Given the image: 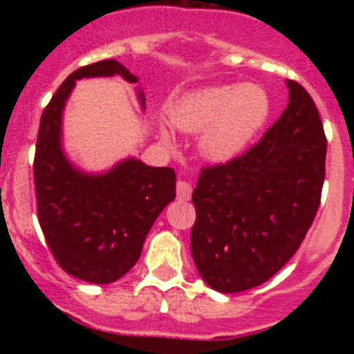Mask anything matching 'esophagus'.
I'll return each mask as SVG.
<instances>
[{"label":"esophagus","instance_id":"obj_1","mask_svg":"<svg viewBox=\"0 0 354 354\" xmlns=\"http://www.w3.org/2000/svg\"><path fill=\"white\" fill-rule=\"evenodd\" d=\"M192 193H193L192 184L186 183V180H179V183H177V198L189 200L192 198Z\"/></svg>","mask_w":354,"mask_h":354}]
</instances>
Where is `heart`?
Instances as JSON below:
<instances>
[{"label": "heart", "instance_id": "b5f03b06", "mask_svg": "<svg viewBox=\"0 0 354 354\" xmlns=\"http://www.w3.org/2000/svg\"><path fill=\"white\" fill-rule=\"evenodd\" d=\"M270 97L259 84H220L187 93L170 109V118L184 133H201L200 152L214 162L239 156L270 117ZM161 138L170 140L167 129Z\"/></svg>", "mask_w": 354, "mask_h": 354}]
</instances>
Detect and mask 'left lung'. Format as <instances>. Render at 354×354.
Wrapping results in <instances>:
<instances>
[{
    "instance_id": "1",
    "label": "left lung",
    "mask_w": 354,
    "mask_h": 354,
    "mask_svg": "<svg viewBox=\"0 0 354 354\" xmlns=\"http://www.w3.org/2000/svg\"><path fill=\"white\" fill-rule=\"evenodd\" d=\"M286 83L287 108L261 142L227 165L204 168L193 192V261L218 292H243L282 270L321 202L323 122L301 84Z\"/></svg>"
}]
</instances>
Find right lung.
Returning <instances> with one entry per match:
<instances>
[{
	"label": "right lung",
	"mask_w": 354,
	"mask_h": 354,
	"mask_svg": "<svg viewBox=\"0 0 354 354\" xmlns=\"http://www.w3.org/2000/svg\"><path fill=\"white\" fill-rule=\"evenodd\" d=\"M122 76L138 83L117 60L77 68L60 84L40 118L33 177L39 223L56 262L90 283L122 278L142 255L156 218L175 198V171L127 158L102 174L74 167L64 150L62 118L83 77ZM142 108L145 95L138 90Z\"/></svg>",
	"instance_id": "right-lung-1"
}]
</instances>
